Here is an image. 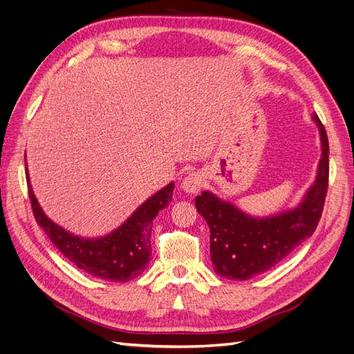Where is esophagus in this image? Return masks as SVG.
<instances>
[{
    "label": "esophagus",
    "mask_w": 354,
    "mask_h": 354,
    "mask_svg": "<svg viewBox=\"0 0 354 354\" xmlns=\"http://www.w3.org/2000/svg\"><path fill=\"white\" fill-rule=\"evenodd\" d=\"M202 183H203V177L201 173H190L181 180L180 189L183 190L186 195H195L201 190Z\"/></svg>",
    "instance_id": "1"
}]
</instances>
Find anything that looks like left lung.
<instances>
[{
	"mask_svg": "<svg viewBox=\"0 0 354 354\" xmlns=\"http://www.w3.org/2000/svg\"><path fill=\"white\" fill-rule=\"evenodd\" d=\"M322 155L313 185L292 209L254 217L209 190L195 199L196 211L209 227L214 272L226 279L246 281L272 269L313 234L324 211L329 177V143L325 127L315 113Z\"/></svg>",
	"mask_w": 354,
	"mask_h": 354,
	"instance_id": "8db88e82",
	"label": "left lung"
}]
</instances>
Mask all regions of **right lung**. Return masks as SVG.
Listing matches in <instances>:
<instances>
[{"instance_id": "add662e5", "label": "right lung", "mask_w": 354, "mask_h": 354, "mask_svg": "<svg viewBox=\"0 0 354 354\" xmlns=\"http://www.w3.org/2000/svg\"><path fill=\"white\" fill-rule=\"evenodd\" d=\"M26 180L37 223L56 248L78 269L109 282H128L145 272L152 252V221L158 212L171 202L174 190L173 181L145 201L113 232L100 238H81L60 227L46 216L32 190L28 168Z\"/></svg>"}]
</instances>
